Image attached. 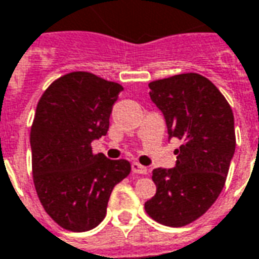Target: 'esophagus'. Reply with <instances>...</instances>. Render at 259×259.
I'll return each instance as SVG.
<instances>
[{"mask_svg":"<svg viewBox=\"0 0 259 259\" xmlns=\"http://www.w3.org/2000/svg\"><path fill=\"white\" fill-rule=\"evenodd\" d=\"M132 171L136 174H147V171H149V170H147V167L142 166L140 163L133 161V163H132Z\"/></svg>","mask_w":259,"mask_h":259,"instance_id":"1","label":"esophagus"}]
</instances>
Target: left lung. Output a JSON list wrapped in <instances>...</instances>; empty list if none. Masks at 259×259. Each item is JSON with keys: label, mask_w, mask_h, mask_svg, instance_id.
Instances as JSON below:
<instances>
[{"label": "left lung", "mask_w": 259, "mask_h": 259, "mask_svg": "<svg viewBox=\"0 0 259 259\" xmlns=\"http://www.w3.org/2000/svg\"><path fill=\"white\" fill-rule=\"evenodd\" d=\"M153 103L163 112L168 137L183 142L174 168H154L157 187L144 210L160 224L184 227L217 200L235 152L233 109L211 80L181 73L149 83Z\"/></svg>", "instance_id": "1"}]
</instances>
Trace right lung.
<instances>
[{"instance_id":"obj_1","label":"right lung","mask_w":259,"mask_h":259,"mask_svg":"<svg viewBox=\"0 0 259 259\" xmlns=\"http://www.w3.org/2000/svg\"><path fill=\"white\" fill-rule=\"evenodd\" d=\"M122 91L116 82L78 70L54 80L38 102L29 137L33 184L44 210L65 230L99 226L112 190L129 176L127 160H109L91 146L107 133Z\"/></svg>"}]
</instances>
